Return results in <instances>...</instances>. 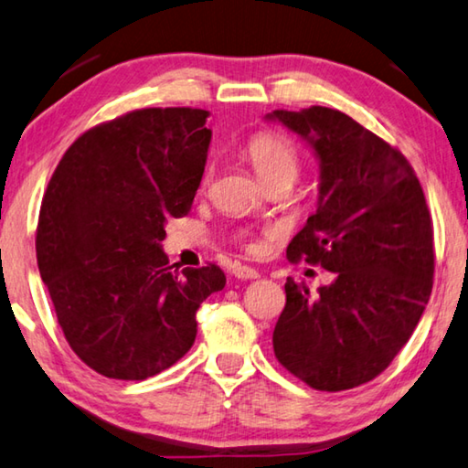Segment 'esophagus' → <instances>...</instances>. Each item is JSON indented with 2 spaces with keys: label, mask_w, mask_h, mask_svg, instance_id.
Segmentation results:
<instances>
[{
  "label": "esophagus",
  "mask_w": 468,
  "mask_h": 468,
  "mask_svg": "<svg viewBox=\"0 0 468 468\" xmlns=\"http://www.w3.org/2000/svg\"><path fill=\"white\" fill-rule=\"evenodd\" d=\"M233 276L239 280H256V278H260V271L251 266H241V263H237V266L233 268Z\"/></svg>",
  "instance_id": "34e87169"
}]
</instances>
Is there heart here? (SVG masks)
I'll list each match as a JSON object with an SVG mask.
<instances>
[{
	"mask_svg": "<svg viewBox=\"0 0 468 468\" xmlns=\"http://www.w3.org/2000/svg\"><path fill=\"white\" fill-rule=\"evenodd\" d=\"M245 157L261 184L284 180L292 184L301 172V155L291 141L274 133H258L245 143Z\"/></svg>",
	"mask_w": 468,
	"mask_h": 468,
	"instance_id": "b5f03b06",
	"label": "heart"
}]
</instances>
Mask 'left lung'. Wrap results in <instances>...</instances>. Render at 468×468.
Instances as JSON below:
<instances>
[{"label":"left lung","instance_id":"1","mask_svg":"<svg viewBox=\"0 0 468 468\" xmlns=\"http://www.w3.org/2000/svg\"><path fill=\"white\" fill-rule=\"evenodd\" d=\"M266 121L299 134L319 161L317 208L286 256L335 274L317 294L286 280L274 354L313 388H354L393 362L430 301L434 229L426 197L410 161L339 110H274Z\"/></svg>","mask_w":468,"mask_h":468}]
</instances>
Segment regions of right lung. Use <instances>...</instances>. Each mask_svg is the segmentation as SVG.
<instances>
[{"instance_id": "add662e5", "label": "right lung", "mask_w": 468, "mask_h": 468, "mask_svg": "<svg viewBox=\"0 0 468 468\" xmlns=\"http://www.w3.org/2000/svg\"><path fill=\"white\" fill-rule=\"evenodd\" d=\"M207 110L145 108L93 126L42 197L37 260L71 350L100 375L145 380L197 339V311L227 278L172 270L167 218L190 210L212 131Z\"/></svg>"}]
</instances>
